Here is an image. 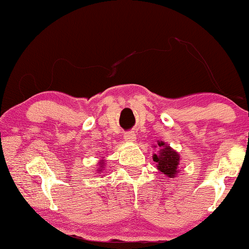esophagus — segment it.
<instances>
[{
  "label": "esophagus",
  "instance_id": "obj_1",
  "mask_svg": "<svg viewBox=\"0 0 249 249\" xmlns=\"http://www.w3.org/2000/svg\"><path fill=\"white\" fill-rule=\"evenodd\" d=\"M124 139L127 142H135L136 141V134L134 131H128L124 134Z\"/></svg>",
  "mask_w": 249,
  "mask_h": 249
}]
</instances>
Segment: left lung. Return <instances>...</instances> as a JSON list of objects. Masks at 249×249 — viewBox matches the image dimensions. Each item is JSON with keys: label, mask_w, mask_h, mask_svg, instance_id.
I'll list each match as a JSON object with an SVG mask.
<instances>
[{"label": "left lung", "mask_w": 249, "mask_h": 249, "mask_svg": "<svg viewBox=\"0 0 249 249\" xmlns=\"http://www.w3.org/2000/svg\"><path fill=\"white\" fill-rule=\"evenodd\" d=\"M159 145L164 146V148L160 151L159 155L154 154L153 160H154V162L158 163V169L163 172V175H166L170 178H175L180 156L175 151H172L169 146H165L163 142H159Z\"/></svg>", "instance_id": "8db88e82"}]
</instances>
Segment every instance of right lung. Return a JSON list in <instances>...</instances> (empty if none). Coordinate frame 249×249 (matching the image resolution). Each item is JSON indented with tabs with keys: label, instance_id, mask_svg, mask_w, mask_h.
Masks as SVG:
<instances>
[{
	"label": "right lung",
	"instance_id": "1",
	"mask_svg": "<svg viewBox=\"0 0 249 249\" xmlns=\"http://www.w3.org/2000/svg\"><path fill=\"white\" fill-rule=\"evenodd\" d=\"M103 168H104V165H103V162H101V163H100V169H98V173L103 171Z\"/></svg>",
	"mask_w": 249,
	"mask_h": 249
}]
</instances>
